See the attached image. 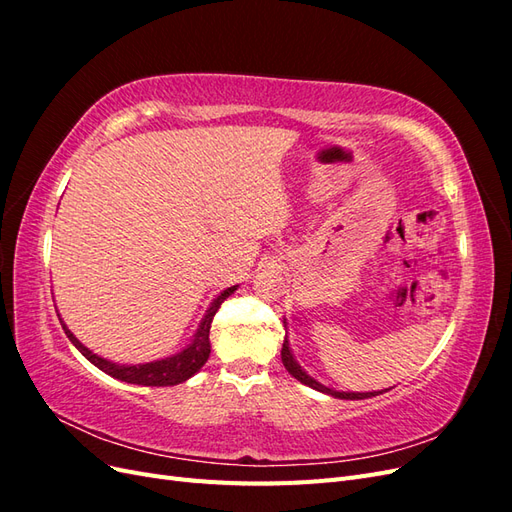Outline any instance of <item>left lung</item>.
Segmentation results:
<instances>
[{
    "label": "left lung",
    "mask_w": 512,
    "mask_h": 512,
    "mask_svg": "<svg viewBox=\"0 0 512 512\" xmlns=\"http://www.w3.org/2000/svg\"><path fill=\"white\" fill-rule=\"evenodd\" d=\"M284 327H286V337H284V344H282V363H284L286 371H288V374H290L294 380H299L301 384L309 386V389L320 391V393H324V395H331V397H335V399H350V401H356V399H367V397H376V395H380V393H386V391H389V389H384V391L359 393V391H337V389H331V386H324L322 382H318L316 378L309 376L305 369H301V365L297 363V359H294L292 348H290V339H288V324H286V320H284Z\"/></svg>",
    "instance_id": "1"
}]
</instances>
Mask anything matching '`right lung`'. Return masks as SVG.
<instances>
[{
  "mask_svg": "<svg viewBox=\"0 0 512 512\" xmlns=\"http://www.w3.org/2000/svg\"><path fill=\"white\" fill-rule=\"evenodd\" d=\"M237 288H239V284L230 286V288L222 290L218 297L211 301L203 320H200V324H198L196 333L179 352L168 354V356H164V359H156L149 363L128 365V363H115L111 359H104V356L91 352L85 344H81L79 339H76V335L68 329V324L64 320L59 318V322H61V327H64L70 342L74 344V348L79 350L89 363H94L98 369H102L104 374H108L111 378L128 382V384H141V386H175V384L190 380L196 371H200V367L207 363L209 354H211V342H209L211 320H213L215 312L220 309V305L224 303V299H228Z\"/></svg>",
  "mask_w": 512,
  "mask_h": 512,
  "instance_id": "obj_1",
  "label": "right lung"
}]
</instances>
